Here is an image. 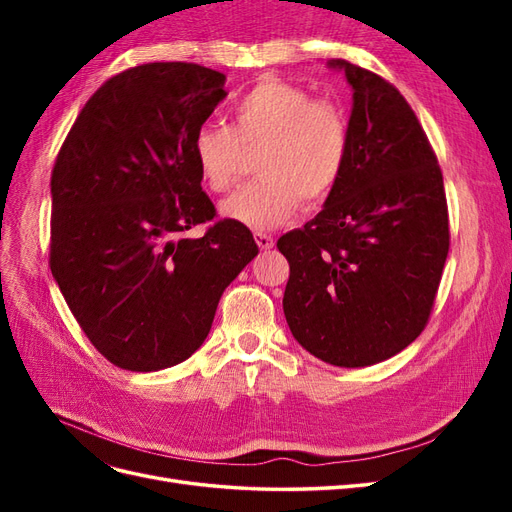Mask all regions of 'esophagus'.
<instances>
[{"mask_svg":"<svg viewBox=\"0 0 512 512\" xmlns=\"http://www.w3.org/2000/svg\"><path fill=\"white\" fill-rule=\"evenodd\" d=\"M254 241L260 250H271L273 247V237L267 235V232H254Z\"/></svg>","mask_w":512,"mask_h":512,"instance_id":"1","label":"esophagus"}]
</instances>
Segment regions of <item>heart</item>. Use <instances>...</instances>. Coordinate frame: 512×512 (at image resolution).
Listing matches in <instances>:
<instances>
[{
    "instance_id": "1",
    "label": "heart",
    "mask_w": 512,
    "mask_h": 512,
    "mask_svg": "<svg viewBox=\"0 0 512 512\" xmlns=\"http://www.w3.org/2000/svg\"><path fill=\"white\" fill-rule=\"evenodd\" d=\"M230 126L207 121L192 136V158L211 192L237 181L247 153L258 177L228 196L224 218L269 230L305 205H318L344 175L348 121L339 106L314 100L307 89L262 79L230 104Z\"/></svg>"
}]
</instances>
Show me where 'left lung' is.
<instances>
[{
	"label": "left lung",
	"instance_id": "8db88e82",
	"mask_svg": "<svg viewBox=\"0 0 512 512\" xmlns=\"http://www.w3.org/2000/svg\"><path fill=\"white\" fill-rule=\"evenodd\" d=\"M352 85L344 175L312 222L277 239L284 314L320 361L391 359L427 327L451 245L442 170L412 106L382 76L331 59Z\"/></svg>",
	"mask_w": 512,
	"mask_h": 512
}]
</instances>
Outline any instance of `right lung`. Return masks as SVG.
<instances>
[{"mask_svg":"<svg viewBox=\"0 0 512 512\" xmlns=\"http://www.w3.org/2000/svg\"><path fill=\"white\" fill-rule=\"evenodd\" d=\"M224 81L185 61L123 70L87 100L57 153L51 273L89 342L121 369L190 359L222 292L258 254L250 228L215 220L192 158ZM198 223L206 235L185 238Z\"/></svg>","mask_w":512,"mask_h":512,"instance_id":"right-lung-1","label":"right lung"}]
</instances>
